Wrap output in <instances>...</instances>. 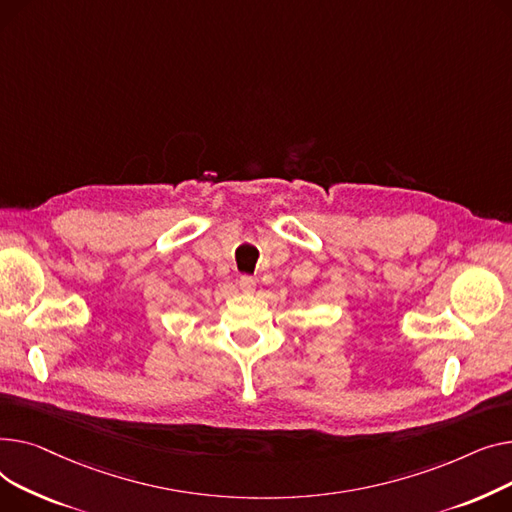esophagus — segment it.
<instances>
[{"mask_svg":"<svg viewBox=\"0 0 512 512\" xmlns=\"http://www.w3.org/2000/svg\"><path fill=\"white\" fill-rule=\"evenodd\" d=\"M254 287H256V281L252 277L239 279V289H242L244 293H254Z\"/></svg>","mask_w":512,"mask_h":512,"instance_id":"1","label":"esophagus"}]
</instances>
